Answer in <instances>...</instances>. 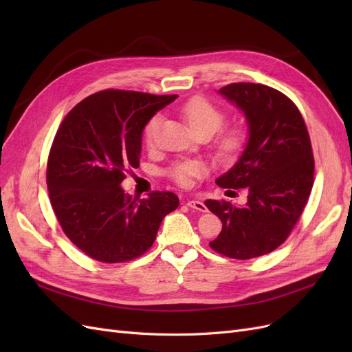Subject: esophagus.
I'll return each mask as SVG.
<instances>
[{
    "label": "esophagus",
    "instance_id": "34e87169",
    "mask_svg": "<svg viewBox=\"0 0 352 352\" xmlns=\"http://www.w3.org/2000/svg\"><path fill=\"white\" fill-rule=\"evenodd\" d=\"M186 206H188L189 208L198 210V211H201V212H206V211H207V207H206V204H204V202H202V201L190 199V201H188V202H186Z\"/></svg>",
    "mask_w": 352,
    "mask_h": 352
}]
</instances>
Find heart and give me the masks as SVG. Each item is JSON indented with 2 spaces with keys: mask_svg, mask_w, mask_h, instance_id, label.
<instances>
[{
  "mask_svg": "<svg viewBox=\"0 0 352 352\" xmlns=\"http://www.w3.org/2000/svg\"><path fill=\"white\" fill-rule=\"evenodd\" d=\"M180 116L189 126V129L194 133L197 132H208L210 135L216 133L221 124L225 123V113L216 105H212L208 100L202 97H194L188 100L182 107L179 109ZM160 126V117L154 116L148 122L144 131V138L146 145H153L155 141V135ZM247 141V133L242 127H230L223 132L216 144V154L221 160H232L235 158ZM207 170V166L199 162V160H189V162H182L175 164L170 168V176L180 186H188L190 179L201 176Z\"/></svg>",
  "mask_w": 352,
  "mask_h": 352,
  "instance_id": "1",
  "label": "heart"
}]
</instances>
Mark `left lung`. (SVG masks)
<instances>
[{
    "instance_id": "8db88e82",
    "label": "left lung",
    "mask_w": 352,
    "mask_h": 352,
    "mask_svg": "<svg viewBox=\"0 0 352 352\" xmlns=\"http://www.w3.org/2000/svg\"><path fill=\"white\" fill-rule=\"evenodd\" d=\"M219 94L243 113L248 141L216 184L247 188L248 199L242 207L206 201L223 223L210 247L230 258L250 260L282 245L304 211L314 180L311 142L300 110L282 92L260 83H230Z\"/></svg>"
}]
</instances>
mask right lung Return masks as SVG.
<instances>
[{
	"instance_id": "right-lung-1",
	"label": "right lung",
	"mask_w": 352,
	"mask_h": 352,
	"mask_svg": "<svg viewBox=\"0 0 352 352\" xmlns=\"http://www.w3.org/2000/svg\"><path fill=\"white\" fill-rule=\"evenodd\" d=\"M177 95L101 91L80 101L52 142L47 185L60 226L91 258L122 263L151 248L163 219L177 208L172 192L124 194L129 168L140 167L142 132Z\"/></svg>"
}]
</instances>
